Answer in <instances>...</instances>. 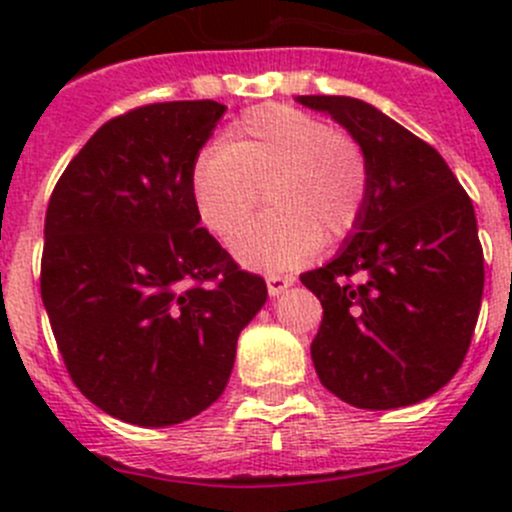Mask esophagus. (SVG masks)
Listing matches in <instances>:
<instances>
[{
	"mask_svg": "<svg viewBox=\"0 0 512 512\" xmlns=\"http://www.w3.org/2000/svg\"><path fill=\"white\" fill-rule=\"evenodd\" d=\"M294 285L292 277H282V275H270L267 277V292H270V297H280L285 289H289Z\"/></svg>",
	"mask_w": 512,
	"mask_h": 512,
	"instance_id": "34e87169",
	"label": "esophagus"
}]
</instances>
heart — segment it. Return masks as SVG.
Returning a JSON list of instances; mask_svg holds the SVG:
<instances>
[{"instance_id":"b5f03b06","label":"heart","mask_w":512,"mask_h":512,"mask_svg":"<svg viewBox=\"0 0 512 512\" xmlns=\"http://www.w3.org/2000/svg\"><path fill=\"white\" fill-rule=\"evenodd\" d=\"M273 210L235 240L237 260L252 270H292L354 230L369 165L359 143L322 118L282 103L250 108L198 158L190 173L195 213L230 242L254 212L261 188Z\"/></svg>"}]
</instances>
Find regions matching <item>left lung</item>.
Segmentation results:
<instances>
[{
	"label": "left lung",
	"instance_id": "left-lung-1",
	"mask_svg": "<svg viewBox=\"0 0 512 512\" xmlns=\"http://www.w3.org/2000/svg\"><path fill=\"white\" fill-rule=\"evenodd\" d=\"M359 143L369 193L354 230L299 280L324 307L312 342L319 381L356 409L436 394L463 364L483 297L473 203L436 148L371 103L297 96Z\"/></svg>",
	"mask_w": 512,
	"mask_h": 512
}]
</instances>
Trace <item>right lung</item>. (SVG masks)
Returning a JSON list of instances; mask_svg holds the SVG:
<instances>
[{"mask_svg":"<svg viewBox=\"0 0 512 512\" xmlns=\"http://www.w3.org/2000/svg\"><path fill=\"white\" fill-rule=\"evenodd\" d=\"M227 108L151 103L103 123L51 193L41 299L81 394L136 426L183 423L225 391L267 302L200 227L190 173Z\"/></svg>","mask_w":512,"mask_h":512,"instance_id":"obj_1","label":"right lung"}]
</instances>
